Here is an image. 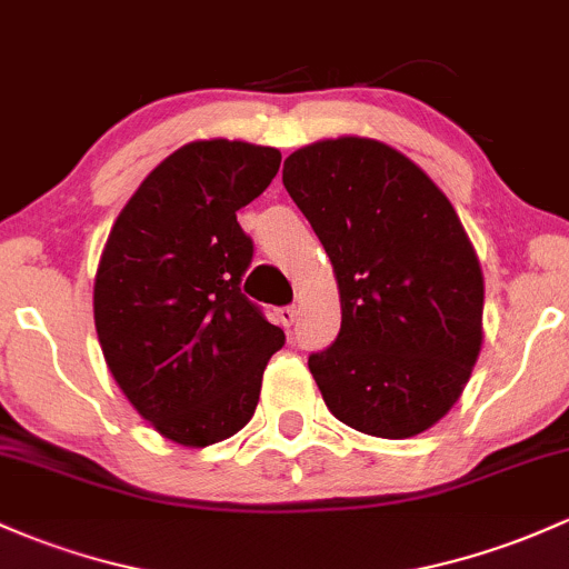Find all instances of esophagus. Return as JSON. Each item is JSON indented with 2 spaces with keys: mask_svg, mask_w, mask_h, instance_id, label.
Returning a JSON list of instances; mask_svg holds the SVG:
<instances>
[{
  "mask_svg": "<svg viewBox=\"0 0 569 569\" xmlns=\"http://www.w3.org/2000/svg\"><path fill=\"white\" fill-rule=\"evenodd\" d=\"M277 317H279V322H282L284 328H290L292 322L298 320V309L296 307H282V309L277 311Z\"/></svg>",
  "mask_w": 569,
  "mask_h": 569,
  "instance_id": "obj_1",
  "label": "esophagus"
}]
</instances>
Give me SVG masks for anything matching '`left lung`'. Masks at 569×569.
<instances>
[{"mask_svg": "<svg viewBox=\"0 0 569 569\" xmlns=\"http://www.w3.org/2000/svg\"><path fill=\"white\" fill-rule=\"evenodd\" d=\"M282 181L339 282V336L309 356L326 407L371 437L431 429L482 345L480 262L450 200L369 138L303 146L284 160Z\"/></svg>", "mask_w": 569, "mask_h": 569, "instance_id": "1", "label": "left lung"}]
</instances>
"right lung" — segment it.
Masks as SVG:
<instances>
[{
    "mask_svg": "<svg viewBox=\"0 0 569 569\" xmlns=\"http://www.w3.org/2000/svg\"><path fill=\"white\" fill-rule=\"evenodd\" d=\"M282 154L194 140L157 164L116 219L94 279L102 356L130 405L162 437L206 448L249 423L268 358L284 345L241 292L254 243L236 211Z\"/></svg>",
    "mask_w": 569,
    "mask_h": 569,
    "instance_id": "right-lung-1",
    "label": "right lung"
}]
</instances>
